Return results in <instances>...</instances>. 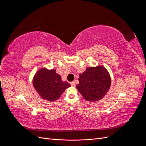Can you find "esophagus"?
I'll return each instance as SVG.
<instances>
[{
	"instance_id": "34e87169",
	"label": "esophagus",
	"mask_w": 146,
	"mask_h": 146,
	"mask_svg": "<svg viewBox=\"0 0 146 146\" xmlns=\"http://www.w3.org/2000/svg\"><path fill=\"white\" fill-rule=\"evenodd\" d=\"M70 85H71L72 86H76V82H75L74 81L70 82Z\"/></svg>"
}]
</instances>
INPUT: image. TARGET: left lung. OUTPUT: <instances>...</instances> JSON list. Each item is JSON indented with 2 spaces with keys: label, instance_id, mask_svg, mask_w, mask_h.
<instances>
[{
  "label": "left lung",
  "instance_id": "obj_1",
  "mask_svg": "<svg viewBox=\"0 0 146 146\" xmlns=\"http://www.w3.org/2000/svg\"><path fill=\"white\" fill-rule=\"evenodd\" d=\"M79 83L76 86L85 100L94 102L102 99L111 85V78L103 66L87 68L79 75Z\"/></svg>",
  "mask_w": 146,
  "mask_h": 146
}]
</instances>
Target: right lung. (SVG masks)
I'll return each mask as SVG.
<instances>
[{
  "label": "right lung",
  "instance_id": "obj_1",
  "mask_svg": "<svg viewBox=\"0 0 146 146\" xmlns=\"http://www.w3.org/2000/svg\"><path fill=\"white\" fill-rule=\"evenodd\" d=\"M33 85L36 92L43 99L55 101L60 98L66 88L70 86L67 82H63L55 69L48 70L44 68L35 75Z\"/></svg>",
  "mask_w": 146,
  "mask_h": 146
}]
</instances>
